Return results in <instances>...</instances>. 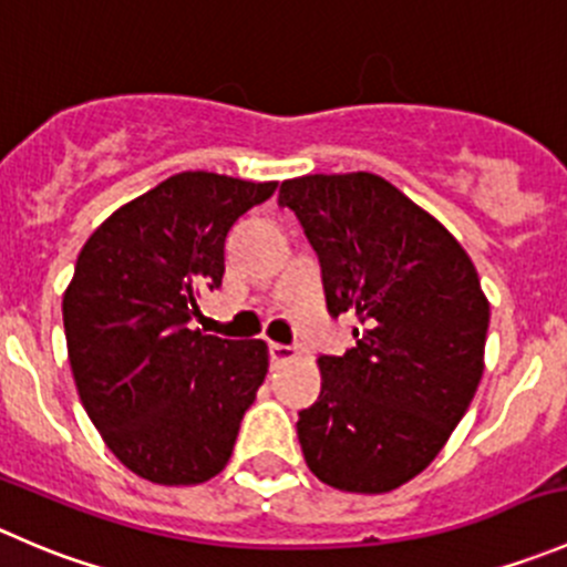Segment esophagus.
Returning a JSON list of instances; mask_svg holds the SVG:
<instances>
[{"label":"esophagus","instance_id":"obj_1","mask_svg":"<svg viewBox=\"0 0 567 567\" xmlns=\"http://www.w3.org/2000/svg\"><path fill=\"white\" fill-rule=\"evenodd\" d=\"M295 347H289V344H276V341H272L270 344V361H272V367H278V363H284V361H289V358H295Z\"/></svg>","mask_w":567,"mask_h":567}]
</instances>
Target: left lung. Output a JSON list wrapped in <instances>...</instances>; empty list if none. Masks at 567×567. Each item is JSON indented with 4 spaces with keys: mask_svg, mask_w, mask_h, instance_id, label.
Returning a JSON list of instances; mask_svg holds the SVG:
<instances>
[{
    "mask_svg": "<svg viewBox=\"0 0 567 567\" xmlns=\"http://www.w3.org/2000/svg\"><path fill=\"white\" fill-rule=\"evenodd\" d=\"M278 204L322 267L328 311L355 313V347L322 355V391L297 419L330 487L389 493L433 463L474 400L491 306L455 237L374 173L300 176Z\"/></svg>",
    "mask_w": 567,
    "mask_h": 567,
    "instance_id": "1",
    "label": "left lung"
}]
</instances>
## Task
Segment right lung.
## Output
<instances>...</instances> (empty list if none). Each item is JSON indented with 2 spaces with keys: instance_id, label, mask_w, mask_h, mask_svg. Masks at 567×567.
I'll use <instances>...</instances> for the list:
<instances>
[{
  "instance_id": "obj_1",
  "label": "right lung",
  "mask_w": 567,
  "mask_h": 567,
  "mask_svg": "<svg viewBox=\"0 0 567 567\" xmlns=\"http://www.w3.org/2000/svg\"><path fill=\"white\" fill-rule=\"evenodd\" d=\"M187 171L112 212L76 259L63 297L71 372L112 455L156 485L226 468L265 383L261 339L189 330L200 291L220 289L234 223L276 193Z\"/></svg>"
}]
</instances>
